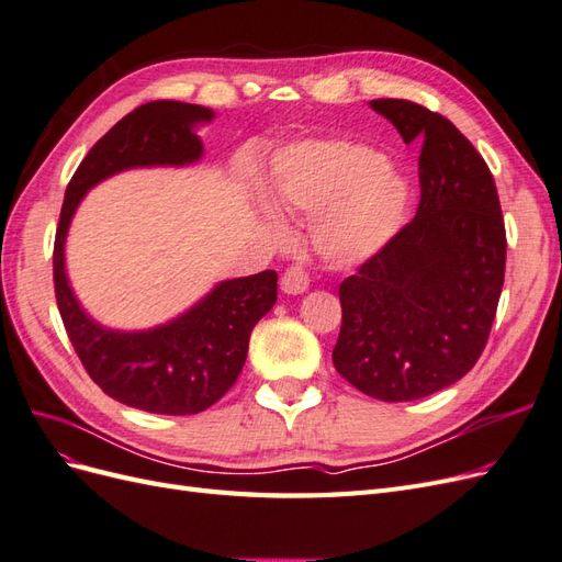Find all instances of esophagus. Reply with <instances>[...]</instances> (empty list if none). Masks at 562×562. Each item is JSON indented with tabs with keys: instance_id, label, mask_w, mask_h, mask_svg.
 <instances>
[{
	"instance_id": "34e87169",
	"label": "esophagus",
	"mask_w": 562,
	"mask_h": 562,
	"mask_svg": "<svg viewBox=\"0 0 562 562\" xmlns=\"http://www.w3.org/2000/svg\"><path fill=\"white\" fill-rule=\"evenodd\" d=\"M310 288V274L302 267H288L281 277V291L288 295H300Z\"/></svg>"
}]
</instances>
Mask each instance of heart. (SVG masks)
<instances>
[{"label":"heart","instance_id":"heart-1","mask_svg":"<svg viewBox=\"0 0 562 562\" xmlns=\"http://www.w3.org/2000/svg\"><path fill=\"white\" fill-rule=\"evenodd\" d=\"M267 192L279 206L314 215L312 241L335 267L361 265L401 227L411 187L378 149L347 138H307L271 161ZM277 223V215H269Z\"/></svg>","mask_w":562,"mask_h":562}]
</instances>
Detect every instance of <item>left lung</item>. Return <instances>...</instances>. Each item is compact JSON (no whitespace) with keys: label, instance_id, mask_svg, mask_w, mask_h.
<instances>
[{"label":"left lung","instance_id":"8db88e82","mask_svg":"<svg viewBox=\"0 0 562 562\" xmlns=\"http://www.w3.org/2000/svg\"><path fill=\"white\" fill-rule=\"evenodd\" d=\"M370 108L419 151L417 215L339 285L335 370L401 403L462 380L481 359L504 285L506 232L495 180L450 119L411 100Z\"/></svg>","mask_w":562,"mask_h":562}]
</instances>
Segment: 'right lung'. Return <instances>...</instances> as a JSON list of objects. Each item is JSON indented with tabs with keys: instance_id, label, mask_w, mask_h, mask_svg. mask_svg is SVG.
Returning <instances> with one entry per match:
<instances>
[{
	"instance_id": "right-lung-1",
	"label": "right lung",
	"mask_w": 562,
	"mask_h": 562,
	"mask_svg": "<svg viewBox=\"0 0 562 562\" xmlns=\"http://www.w3.org/2000/svg\"><path fill=\"white\" fill-rule=\"evenodd\" d=\"M213 110L155 100L100 138L67 184L54 246V283L67 337L91 380L114 401L157 415H196L223 398L246 363L250 333L277 302V271L217 283L192 310L149 330H110L77 302L65 274V236L93 184L128 168L201 159L194 126Z\"/></svg>"
}]
</instances>
